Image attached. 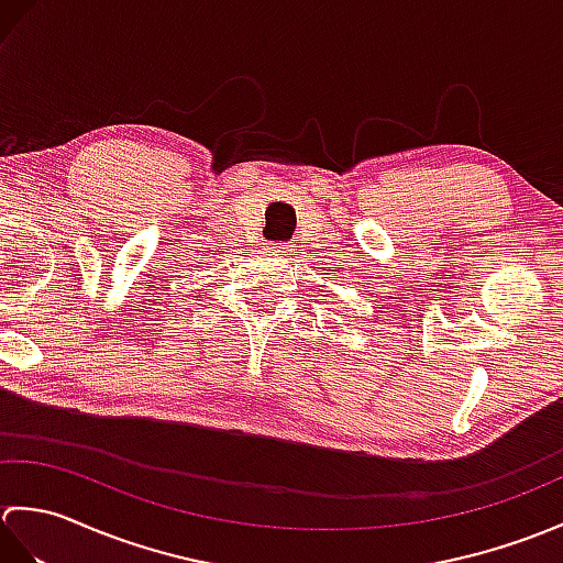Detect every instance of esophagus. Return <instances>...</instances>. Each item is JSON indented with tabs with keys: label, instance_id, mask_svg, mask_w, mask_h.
Listing matches in <instances>:
<instances>
[{
	"label": "esophagus",
	"instance_id": "1",
	"mask_svg": "<svg viewBox=\"0 0 563 563\" xmlns=\"http://www.w3.org/2000/svg\"><path fill=\"white\" fill-rule=\"evenodd\" d=\"M292 254H295V249L288 242H280V244H273L271 246V256H275L278 261H290Z\"/></svg>",
	"mask_w": 563,
	"mask_h": 563
}]
</instances>
